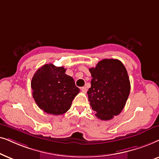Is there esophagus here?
<instances>
[{"label":"esophagus","mask_w":159,"mask_h":159,"mask_svg":"<svg viewBox=\"0 0 159 159\" xmlns=\"http://www.w3.org/2000/svg\"><path fill=\"white\" fill-rule=\"evenodd\" d=\"M81 90L84 93H86V92H87V89H86L85 86H83V87L81 88Z\"/></svg>","instance_id":"1"}]
</instances>
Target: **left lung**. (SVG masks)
I'll list each match as a JSON object with an SVG mask.
<instances>
[{
    "label": "left lung",
    "mask_w": 159,
    "mask_h": 159,
    "mask_svg": "<svg viewBox=\"0 0 159 159\" xmlns=\"http://www.w3.org/2000/svg\"><path fill=\"white\" fill-rule=\"evenodd\" d=\"M89 71L92 78L87 94L91 107L100 120H111L122 111L129 95L126 67L120 60L104 59Z\"/></svg>",
    "instance_id": "obj_1"
}]
</instances>
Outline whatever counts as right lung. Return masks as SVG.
I'll list each match as a JSON object with an SVG mask.
<instances>
[{"instance_id":"obj_1","label":"right lung","mask_w":159,"mask_h":159,"mask_svg":"<svg viewBox=\"0 0 159 159\" xmlns=\"http://www.w3.org/2000/svg\"><path fill=\"white\" fill-rule=\"evenodd\" d=\"M66 69L46 64L38 69L31 81L33 97L40 109L52 115H62L70 108L80 92Z\"/></svg>"}]
</instances>
